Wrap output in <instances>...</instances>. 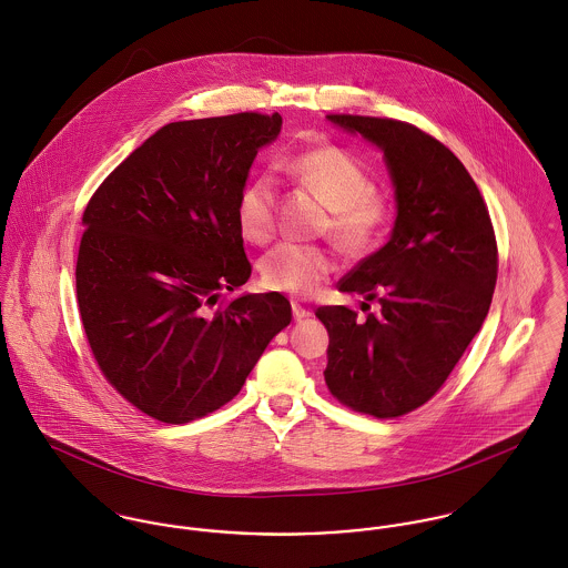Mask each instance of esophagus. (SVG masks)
<instances>
[{
  "label": "esophagus",
  "mask_w": 568,
  "mask_h": 568,
  "mask_svg": "<svg viewBox=\"0 0 568 568\" xmlns=\"http://www.w3.org/2000/svg\"><path fill=\"white\" fill-rule=\"evenodd\" d=\"M291 308H293V317H295V322H302V320H308L311 317V311L308 308H304V306H300V304H291Z\"/></svg>",
  "instance_id": "34e87169"
}]
</instances>
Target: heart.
Listing matches in <instances>:
<instances>
[{"label":"heart","mask_w":568,"mask_h":568,"mask_svg":"<svg viewBox=\"0 0 568 568\" xmlns=\"http://www.w3.org/2000/svg\"><path fill=\"white\" fill-rule=\"evenodd\" d=\"M291 181L320 199L327 207L325 236L345 255L358 257L372 251L389 225L392 207L376 192L369 170L336 146L306 151L284 165ZM277 190L271 176H253L236 199V223L244 241L268 243L275 234ZM334 271V257L322 246L282 243L260 260L264 288L311 295Z\"/></svg>","instance_id":"1"}]
</instances>
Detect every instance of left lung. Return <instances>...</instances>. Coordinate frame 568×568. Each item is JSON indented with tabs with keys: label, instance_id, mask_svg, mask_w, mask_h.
I'll return each instance as SVG.
<instances>
[{
	"label": "left lung",
	"instance_id": "8db88e82",
	"mask_svg": "<svg viewBox=\"0 0 568 568\" xmlns=\"http://www.w3.org/2000/svg\"><path fill=\"white\" fill-rule=\"evenodd\" d=\"M327 120L385 153L398 216L389 243L336 284L378 302V313L358 322L347 306L317 308L329 336L325 385L358 413L400 417L439 392L484 325L498 271L494 227L470 172L439 140L389 118Z\"/></svg>",
	"mask_w": 568,
	"mask_h": 568
}]
</instances>
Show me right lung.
I'll use <instances>...</instances> for the list:
<instances>
[{
	"label": "right lung",
	"mask_w": 568,
	"mask_h": 568,
	"mask_svg": "<svg viewBox=\"0 0 568 568\" xmlns=\"http://www.w3.org/2000/svg\"><path fill=\"white\" fill-rule=\"evenodd\" d=\"M282 115L234 113L162 126L84 207L77 300L109 385L142 413L185 424L227 405L291 324L280 293L214 308L251 275L236 199Z\"/></svg>",
	"instance_id": "1"
}]
</instances>
